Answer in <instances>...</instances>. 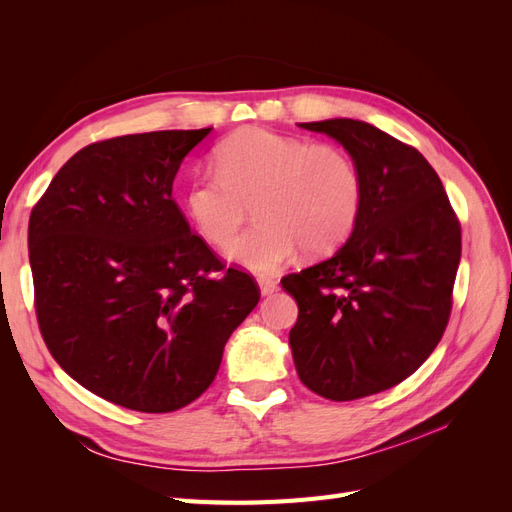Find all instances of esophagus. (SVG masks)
<instances>
[{
    "mask_svg": "<svg viewBox=\"0 0 512 512\" xmlns=\"http://www.w3.org/2000/svg\"><path fill=\"white\" fill-rule=\"evenodd\" d=\"M258 286H260L262 297H269V294L277 290V282L271 280V277H262V280H258Z\"/></svg>",
    "mask_w": 512,
    "mask_h": 512,
    "instance_id": "obj_1",
    "label": "esophagus"
}]
</instances>
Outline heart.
<instances>
[{"label": "heart", "mask_w": 512, "mask_h": 512, "mask_svg": "<svg viewBox=\"0 0 512 512\" xmlns=\"http://www.w3.org/2000/svg\"><path fill=\"white\" fill-rule=\"evenodd\" d=\"M220 170H196L183 185V207L211 245H226L256 203L260 224L226 256L254 273H273L301 245L331 252L359 220L363 181L348 153L303 138L247 128L218 147Z\"/></svg>", "instance_id": "1"}]
</instances>
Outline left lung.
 Returning <instances> with one entry per match:
<instances>
[{"label":"left lung","instance_id":"left-lung-1","mask_svg":"<svg viewBox=\"0 0 512 512\" xmlns=\"http://www.w3.org/2000/svg\"><path fill=\"white\" fill-rule=\"evenodd\" d=\"M299 126L342 145L363 181L348 241L282 280L299 305L288 342L301 382L350 401L406 380L438 346L451 316L461 228L438 173L414 147L346 117Z\"/></svg>","mask_w":512,"mask_h":512}]
</instances>
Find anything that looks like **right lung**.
Wrapping results in <instances>:
<instances>
[{"mask_svg": "<svg viewBox=\"0 0 512 512\" xmlns=\"http://www.w3.org/2000/svg\"><path fill=\"white\" fill-rule=\"evenodd\" d=\"M211 130L89 145L59 168L29 218L44 342L70 378L111 404H192L260 299L250 275L224 271L192 235L173 200L183 158Z\"/></svg>", "mask_w": 512, "mask_h": 512, "instance_id": "right-lung-1", "label": "right lung"}]
</instances>
